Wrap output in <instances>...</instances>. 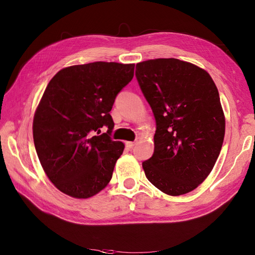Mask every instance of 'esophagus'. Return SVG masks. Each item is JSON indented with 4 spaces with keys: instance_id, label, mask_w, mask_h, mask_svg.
I'll return each mask as SVG.
<instances>
[{
    "instance_id": "obj_1",
    "label": "esophagus",
    "mask_w": 255,
    "mask_h": 255,
    "mask_svg": "<svg viewBox=\"0 0 255 255\" xmlns=\"http://www.w3.org/2000/svg\"><path fill=\"white\" fill-rule=\"evenodd\" d=\"M126 144H127V146H128V149H133L134 145H135L136 143H135V142H132V141H127Z\"/></svg>"
}]
</instances>
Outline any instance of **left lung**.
Listing matches in <instances>:
<instances>
[{
	"label": "left lung",
	"instance_id": "1",
	"mask_svg": "<svg viewBox=\"0 0 255 255\" xmlns=\"http://www.w3.org/2000/svg\"><path fill=\"white\" fill-rule=\"evenodd\" d=\"M136 78L156 120L146 179L169 196L196 189L216 164L226 132L217 87L204 69L176 58L136 65Z\"/></svg>",
	"mask_w": 255,
	"mask_h": 255
}]
</instances>
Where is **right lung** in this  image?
Returning <instances> with one entry per match:
<instances>
[{
  "instance_id": "right-lung-1",
  "label": "right lung",
  "mask_w": 255,
  "mask_h": 255,
  "mask_svg": "<svg viewBox=\"0 0 255 255\" xmlns=\"http://www.w3.org/2000/svg\"><path fill=\"white\" fill-rule=\"evenodd\" d=\"M134 68L96 61L61 69L49 82L34 115L33 137L45 174L64 194L87 199L109 185L125 150L110 137V112ZM104 125L109 130L99 135Z\"/></svg>"
}]
</instances>
